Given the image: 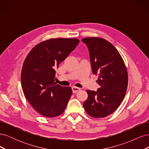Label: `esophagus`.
<instances>
[{
    "mask_svg": "<svg viewBox=\"0 0 149 149\" xmlns=\"http://www.w3.org/2000/svg\"><path fill=\"white\" fill-rule=\"evenodd\" d=\"M81 89L79 88H77V87H75V86H73L72 87V91H73V93H76L78 92L79 91H80Z\"/></svg>",
    "mask_w": 149,
    "mask_h": 149,
    "instance_id": "34e87169",
    "label": "esophagus"
}]
</instances>
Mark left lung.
Listing matches in <instances>:
<instances>
[{
  "mask_svg": "<svg viewBox=\"0 0 149 149\" xmlns=\"http://www.w3.org/2000/svg\"><path fill=\"white\" fill-rule=\"evenodd\" d=\"M89 52L93 73L98 76L97 91L86 90L83 106L87 114L102 118L113 113L124 100L128 85L127 68L120 53L106 40L100 37L82 39Z\"/></svg>",
  "mask_w": 149,
  "mask_h": 149,
  "instance_id": "obj_1",
  "label": "left lung"
}]
</instances>
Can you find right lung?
Returning a JSON list of instances; mask_svg holds the SVG:
<instances>
[{"label": "right lung", "instance_id": "obj_1", "mask_svg": "<svg viewBox=\"0 0 149 149\" xmlns=\"http://www.w3.org/2000/svg\"><path fill=\"white\" fill-rule=\"evenodd\" d=\"M77 38H51L35 46L24 62L21 83L24 95L35 110L47 118L63 114L72 95L70 87L55 82L56 71L78 45Z\"/></svg>", "mask_w": 149, "mask_h": 149}]
</instances>
